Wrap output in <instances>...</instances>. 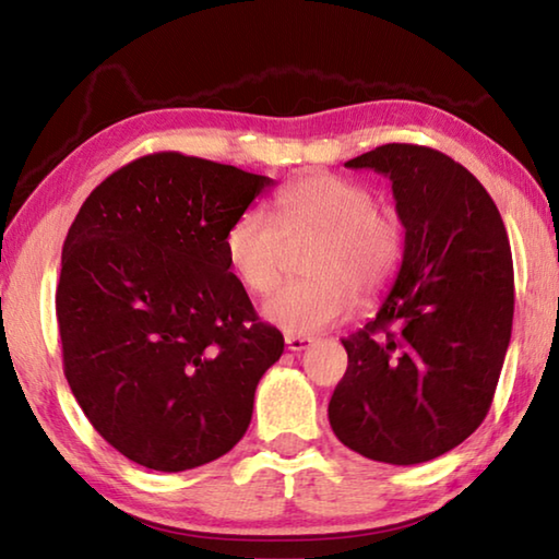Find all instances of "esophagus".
<instances>
[{
	"label": "esophagus",
	"instance_id": "1",
	"mask_svg": "<svg viewBox=\"0 0 559 559\" xmlns=\"http://www.w3.org/2000/svg\"><path fill=\"white\" fill-rule=\"evenodd\" d=\"M313 340L306 337V335H286V347L290 353H300V349H308Z\"/></svg>",
	"mask_w": 559,
	"mask_h": 559
}]
</instances>
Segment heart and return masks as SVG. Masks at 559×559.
I'll return each mask as SVG.
<instances>
[{
  "instance_id": "obj_1",
  "label": "heart",
  "mask_w": 559,
  "mask_h": 559,
  "mask_svg": "<svg viewBox=\"0 0 559 559\" xmlns=\"http://www.w3.org/2000/svg\"><path fill=\"white\" fill-rule=\"evenodd\" d=\"M278 222L251 206L224 234L226 263L241 286L263 296L286 263V239L318 236L306 261L308 281H293L263 302V318L288 335H313L390 286L404 253L396 214L377 204L370 187L337 175H306L281 189Z\"/></svg>"
}]
</instances>
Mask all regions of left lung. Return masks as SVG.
Listing matches in <instances>:
<instances>
[{
  "mask_svg": "<svg viewBox=\"0 0 559 559\" xmlns=\"http://www.w3.org/2000/svg\"><path fill=\"white\" fill-rule=\"evenodd\" d=\"M345 167L390 177L404 253L374 320L343 340L328 419L347 449L414 466L486 419L513 330V257L484 185L439 150L390 143Z\"/></svg>",
  "mask_w": 559,
  "mask_h": 559,
  "instance_id": "1",
  "label": "left lung"
}]
</instances>
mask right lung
<instances>
[{
  "label": "right lung",
  "mask_w": 559,
  "mask_h": 559,
  "mask_svg": "<svg viewBox=\"0 0 559 559\" xmlns=\"http://www.w3.org/2000/svg\"><path fill=\"white\" fill-rule=\"evenodd\" d=\"M271 177L179 153L145 155L93 189L56 288L63 372L103 439L177 473L231 451L283 353L224 257L229 224Z\"/></svg>",
  "instance_id": "obj_1"
}]
</instances>
